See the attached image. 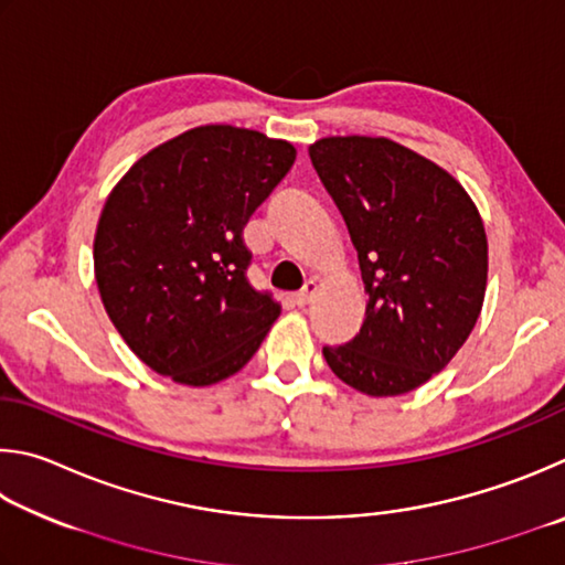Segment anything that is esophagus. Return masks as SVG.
Segmentation results:
<instances>
[{
  "label": "esophagus",
  "instance_id": "obj_1",
  "mask_svg": "<svg viewBox=\"0 0 565 565\" xmlns=\"http://www.w3.org/2000/svg\"><path fill=\"white\" fill-rule=\"evenodd\" d=\"M315 292H318V282H312V280H308L305 282V288L295 295V305H298V308H305V305H310L312 302V298H315Z\"/></svg>",
  "mask_w": 565,
  "mask_h": 565
}]
</instances>
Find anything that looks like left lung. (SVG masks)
<instances>
[{"label": "left lung", "mask_w": 565, "mask_h": 565, "mask_svg": "<svg viewBox=\"0 0 565 565\" xmlns=\"http://www.w3.org/2000/svg\"><path fill=\"white\" fill-rule=\"evenodd\" d=\"M310 161L358 250L367 312L324 362L370 397L417 390L451 362L479 320L489 247L467 191L390 138H322Z\"/></svg>", "instance_id": "1"}]
</instances>
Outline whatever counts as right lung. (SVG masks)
Wrapping results in <instances>:
<instances>
[{
	"label": "right lung",
	"mask_w": 565,
	"mask_h": 565,
	"mask_svg": "<svg viewBox=\"0 0 565 565\" xmlns=\"http://www.w3.org/2000/svg\"><path fill=\"white\" fill-rule=\"evenodd\" d=\"M292 163L288 141L201 126L146 153L108 195L94 241L98 292L153 372L205 387L260 348L282 308L247 280L243 227Z\"/></svg>",
	"instance_id": "1"
}]
</instances>
